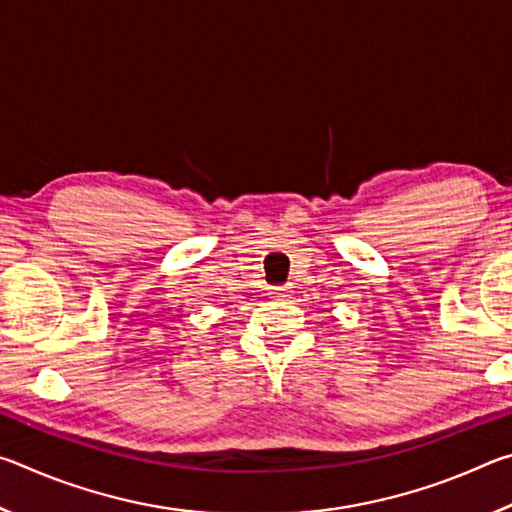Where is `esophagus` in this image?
<instances>
[{
  "label": "esophagus",
  "instance_id": "esophagus-1",
  "mask_svg": "<svg viewBox=\"0 0 512 512\" xmlns=\"http://www.w3.org/2000/svg\"><path fill=\"white\" fill-rule=\"evenodd\" d=\"M268 296L273 300H287L291 296V287H287V284H284V287H271V293H268Z\"/></svg>",
  "mask_w": 512,
  "mask_h": 512
}]
</instances>
